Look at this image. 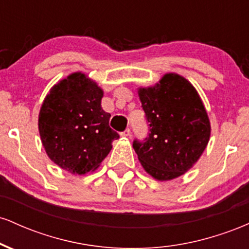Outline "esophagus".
I'll return each instance as SVG.
<instances>
[{"instance_id": "obj_1", "label": "esophagus", "mask_w": 249, "mask_h": 249, "mask_svg": "<svg viewBox=\"0 0 249 249\" xmlns=\"http://www.w3.org/2000/svg\"><path fill=\"white\" fill-rule=\"evenodd\" d=\"M121 136L122 137H127V138H128V137H131V130H130V128H126L124 132L121 133Z\"/></svg>"}]
</instances>
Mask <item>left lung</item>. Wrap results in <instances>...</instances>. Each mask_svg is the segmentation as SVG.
Returning <instances> with one entry per match:
<instances>
[{
  "mask_svg": "<svg viewBox=\"0 0 249 249\" xmlns=\"http://www.w3.org/2000/svg\"><path fill=\"white\" fill-rule=\"evenodd\" d=\"M142 107L150 123L144 142H133L142 168L167 181L187 172L199 160L211 137L207 111L196 88L185 77L165 73L153 87L139 88Z\"/></svg>",
  "mask_w": 249,
  "mask_h": 249,
  "instance_id": "left-lung-1",
  "label": "left lung"
}]
</instances>
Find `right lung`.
Instances as JSON below:
<instances>
[{"instance_id":"add662e5","label":"right lung","mask_w":249,"mask_h":249,"mask_svg":"<svg viewBox=\"0 0 249 249\" xmlns=\"http://www.w3.org/2000/svg\"><path fill=\"white\" fill-rule=\"evenodd\" d=\"M104 91L77 71L57 82L45 96L38 131L48 157L71 174L93 172L119 134L108 126L110 113L102 108Z\"/></svg>"}]
</instances>
